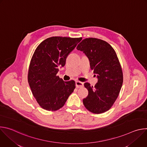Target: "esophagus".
Returning <instances> with one entry per match:
<instances>
[{
  "label": "esophagus",
  "instance_id": "esophagus-1",
  "mask_svg": "<svg viewBox=\"0 0 147 147\" xmlns=\"http://www.w3.org/2000/svg\"><path fill=\"white\" fill-rule=\"evenodd\" d=\"M76 87H77V88H81L83 87L84 84L82 82H80L79 81H76Z\"/></svg>",
  "mask_w": 147,
  "mask_h": 147
}]
</instances>
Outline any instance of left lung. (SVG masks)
I'll return each instance as SVG.
<instances>
[{"label": "left lung", "instance_id": "1", "mask_svg": "<svg viewBox=\"0 0 147 147\" xmlns=\"http://www.w3.org/2000/svg\"><path fill=\"white\" fill-rule=\"evenodd\" d=\"M77 49L87 56L90 67L98 78L94 87L88 82L84 83L88 95L82 100L84 105L93 113L105 112L111 108L118 97L123 81L121 67L116 52L106 41L95 38L83 39Z\"/></svg>", "mask_w": 147, "mask_h": 147}]
</instances>
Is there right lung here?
Returning <instances> with one entry per match:
<instances>
[{"label":"right lung","mask_w":147,"mask_h":147,"mask_svg":"<svg viewBox=\"0 0 147 147\" xmlns=\"http://www.w3.org/2000/svg\"><path fill=\"white\" fill-rule=\"evenodd\" d=\"M81 39L53 36L42 42L36 48L30 61L28 81L34 96L44 109H59L74 91V80L64 81L56 74Z\"/></svg>","instance_id":"obj_1"}]
</instances>
